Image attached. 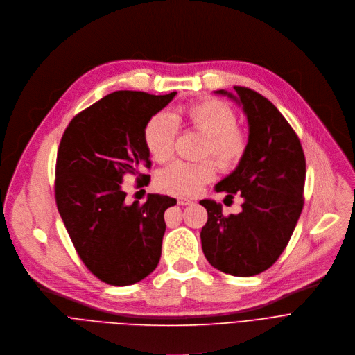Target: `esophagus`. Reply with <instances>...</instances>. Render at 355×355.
Here are the masks:
<instances>
[{"instance_id": "obj_1", "label": "esophagus", "mask_w": 355, "mask_h": 355, "mask_svg": "<svg viewBox=\"0 0 355 355\" xmlns=\"http://www.w3.org/2000/svg\"><path fill=\"white\" fill-rule=\"evenodd\" d=\"M178 204L179 205H191L193 204V201L191 200H189V198H186V197H178Z\"/></svg>"}]
</instances>
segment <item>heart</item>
<instances>
[{
  "instance_id": "obj_1",
  "label": "heart",
  "mask_w": 355,
  "mask_h": 355,
  "mask_svg": "<svg viewBox=\"0 0 355 355\" xmlns=\"http://www.w3.org/2000/svg\"><path fill=\"white\" fill-rule=\"evenodd\" d=\"M175 121L202 132L205 138L201 143L200 157H212L224 169L236 166L248 151L249 138L236 124V112L223 101L207 98L176 107L172 116L157 113L148 119L143 134L144 144L159 164L169 161L175 154ZM214 176L216 164L209 158L194 162L176 161L161 171L158 182L171 191L194 196Z\"/></svg>"
}]
</instances>
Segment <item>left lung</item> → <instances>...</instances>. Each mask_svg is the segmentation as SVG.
Here are the masks:
<instances>
[{
    "label": "left lung",
    "mask_w": 355,
    "mask_h": 355,
    "mask_svg": "<svg viewBox=\"0 0 355 355\" xmlns=\"http://www.w3.org/2000/svg\"><path fill=\"white\" fill-rule=\"evenodd\" d=\"M249 123V147L236 169L216 191L243 197L239 214H223L221 204L201 200L208 214L201 228L205 259L217 270L250 277L270 268L287 248L304 207L306 162L301 141L279 110L263 95L234 87Z\"/></svg>",
    "instance_id": "8db88e82"
}]
</instances>
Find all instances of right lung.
<instances>
[{
  "label": "right lung",
  "mask_w": 355,
  "mask_h": 355,
  "mask_svg": "<svg viewBox=\"0 0 355 355\" xmlns=\"http://www.w3.org/2000/svg\"><path fill=\"white\" fill-rule=\"evenodd\" d=\"M176 92L150 95L116 91L80 112L65 128L55 161L54 196L61 220L87 268L109 286H131L151 274L161 259L169 196L148 194L125 202L123 178L146 186L151 168L144 127Z\"/></svg>",
  "instance_id": "right-lung-1"
}]
</instances>
